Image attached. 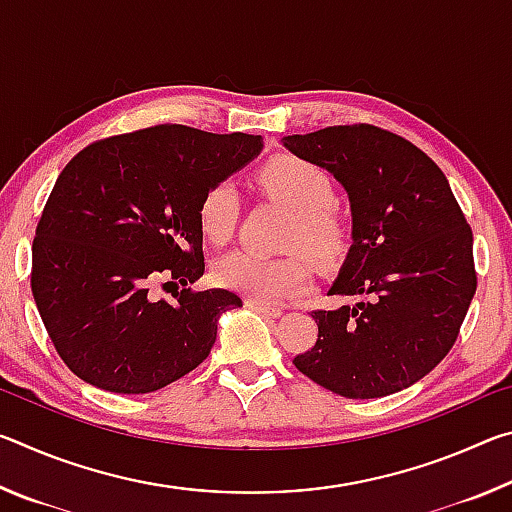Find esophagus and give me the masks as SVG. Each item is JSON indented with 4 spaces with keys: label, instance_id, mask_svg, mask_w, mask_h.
<instances>
[{
    "label": "esophagus",
    "instance_id": "1",
    "mask_svg": "<svg viewBox=\"0 0 512 512\" xmlns=\"http://www.w3.org/2000/svg\"><path fill=\"white\" fill-rule=\"evenodd\" d=\"M246 307L259 311V314L264 316H271V318H277L282 316V307H275V305H268V302H259V300H253V298H246Z\"/></svg>",
    "mask_w": 512,
    "mask_h": 512
}]
</instances>
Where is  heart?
Returning a JSON list of instances; mask_svg holds the SVG:
<instances>
[{
	"label": "heart",
	"instance_id": "heart-1",
	"mask_svg": "<svg viewBox=\"0 0 512 512\" xmlns=\"http://www.w3.org/2000/svg\"><path fill=\"white\" fill-rule=\"evenodd\" d=\"M259 187L268 198L293 212L284 248L291 253L264 257L250 250H232L212 266L214 282L223 289L244 293L259 302L298 296L307 289L311 259L320 268H334L352 248V221L334 203L336 189L329 173L298 155L280 153L257 173ZM201 235L210 244H225L235 235L239 221V192L230 180L205 189L196 207Z\"/></svg>",
	"mask_w": 512,
	"mask_h": 512
}]
</instances>
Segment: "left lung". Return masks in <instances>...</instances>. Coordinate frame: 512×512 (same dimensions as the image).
<instances>
[{"label":"left lung","mask_w":512,"mask_h":512,"mask_svg":"<svg viewBox=\"0 0 512 512\" xmlns=\"http://www.w3.org/2000/svg\"><path fill=\"white\" fill-rule=\"evenodd\" d=\"M284 146L348 189L354 244L329 296H363L311 311L318 339L293 363L350 400L409 388L452 350L476 291L472 228L445 173L372 124L289 135Z\"/></svg>","instance_id":"obj_1"}]
</instances>
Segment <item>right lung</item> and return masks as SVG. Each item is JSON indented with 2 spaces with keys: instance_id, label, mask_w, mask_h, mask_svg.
<instances>
[{
  "instance_id": "add662e5",
  "label": "right lung",
  "mask_w": 512,
  "mask_h": 512,
  "mask_svg": "<svg viewBox=\"0 0 512 512\" xmlns=\"http://www.w3.org/2000/svg\"><path fill=\"white\" fill-rule=\"evenodd\" d=\"M262 135L158 124L103 137L60 171L31 250V291L58 357L88 384L142 395L201 366L232 291L205 271L196 207L262 151ZM183 283L173 301L150 284Z\"/></svg>"
}]
</instances>
